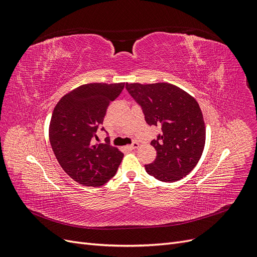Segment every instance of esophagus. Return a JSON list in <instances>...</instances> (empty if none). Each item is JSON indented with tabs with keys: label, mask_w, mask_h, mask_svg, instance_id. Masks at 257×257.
<instances>
[{
	"label": "esophagus",
	"mask_w": 257,
	"mask_h": 257,
	"mask_svg": "<svg viewBox=\"0 0 257 257\" xmlns=\"http://www.w3.org/2000/svg\"><path fill=\"white\" fill-rule=\"evenodd\" d=\"M138 147H139V144H138V143H133L132 145L127 146L128 149H131V150H135V149H137Z\"/></svg>",
	"instance_id": "obj_1"
}]
</instances>
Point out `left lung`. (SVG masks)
<instances>
[{
  "instance_id": "obj_1",
  "label": "left lung",
  "mask_w": 257,
  "mask_h": 257,
  "mask_svg": "<svg viewBox=\"0 0 257 257\" xmlns=\"http://www.w3.org/2000/svg\"><path fill=\"white\" fill-rule=\"evenodd\" d=\"M125 88L143 107L145 120L162 132L151 146L157 158L146 172L162 182H175L196 166L206 143L204 115L197 100L168 82L127 83Z\"/></svg>"
}]
</instances>
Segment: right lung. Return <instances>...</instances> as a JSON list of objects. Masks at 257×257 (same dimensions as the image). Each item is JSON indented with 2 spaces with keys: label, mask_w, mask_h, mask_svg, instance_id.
<instances>
[{
  "label": "right lung",
  "mask_w": 257,
  "mask_h": 257,
  "mask_svg": "<svg viewBox=\"0 0 257 257\" xmlns=\"http://www.w3.org/2000/svg\"><path fill=\"white\" fill-rule=\"evenodd\" d=\"M123 88L124 82L81 84L66 93L53 109L49 139L54 155L64 172L84 186L105 184L122 161L118 148L95 144L93 138L108 105Z\"/></svg>",
  "instance_id": "1"
}]
</instances>
